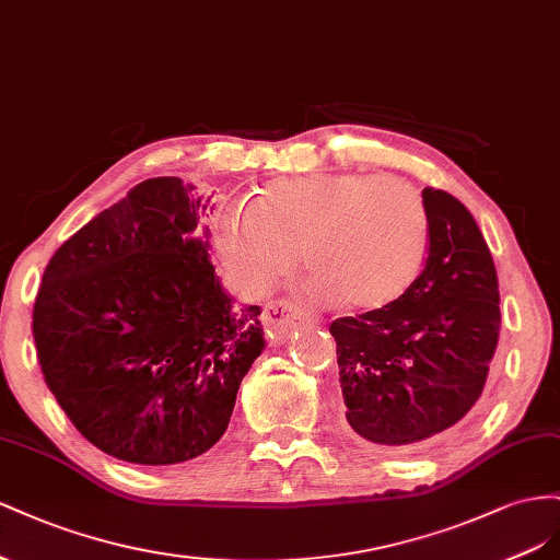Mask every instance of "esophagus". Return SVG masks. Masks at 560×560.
Wrapping results in <instances>:
<instances>
[{
  "instance_id": "34e87169",
  "label": "esophagus",
  "mask_w": 560,
  "mask_h": 560,
  "mask_svg": "<svg viewBox=\"0 0 560 560\" xmlns=\"http://www.w3.org/2000/svg\"><path fill=\"white\" fill-rule=\"evenodd\" d=\"M300 322H310V314L285 298L267 302L262 310V324L275 342H285L291 328Z\"/></svg>"
}]
</instances>
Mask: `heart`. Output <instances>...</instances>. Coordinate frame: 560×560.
Returning a JSON list of instances; mask_svg holds the SVG:
<instances>
[{
	"label": "heart",
	"instance_id": "obj_1",
	"mask_svg": "<svg viewBox=\"0 0 560 560\" xmlns=\"http://www.w3.org/2000/svg\"><path fill=\"white\" fill-rule=\"evenodd\" d=\"M222 260L253 289H271L305 258L314 293L351 312L385 310L427 260L422 191L398 175L326 171L267 183L215 220Z\"/></svg>",
	"mask_w": 560,
	"mask_h": 560
}]
</instances>
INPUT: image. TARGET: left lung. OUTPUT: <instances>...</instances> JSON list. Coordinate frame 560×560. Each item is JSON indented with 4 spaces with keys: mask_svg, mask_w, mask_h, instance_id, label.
I'll return each mask as SVG.
<instances>
[{
    "mask_svg": "<svg viewBox=\"0 0 560 560\" xmlns=\"http://www.w3.org/2000/svg\"><path fill=\"white\" fill-rule=\"evenodd\" d=\"M429 248L394 305L330 324L347 422L365 441L412 448L459 422L483 392L500 338L498 271L474 215L424 187Z\"/></svg>",
    "mask_w": 560,
    "mask_h": 560,
    "instance_id": "8db88e82",
    "label": "left lung"
}]
</instances>
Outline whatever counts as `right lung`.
Masks as SVG:
<instances>
[{"mask_svg":"<svg viewBox=\"0 0 560 560\" xmlns=\"http://www.w3.org/2000/svg\"><path fill=\"white\" fill-rule=\"evenodd\" d=\"M203 211L195 185L150 178L44 269L32 310L44 380L117 459L156 467L213 448L265 349L260 307H234L215 277Z\"/></svg>","mask_w":560,"mask_h":560,"instance_id":"obj_1","label":"right lung"}]
</instances>
